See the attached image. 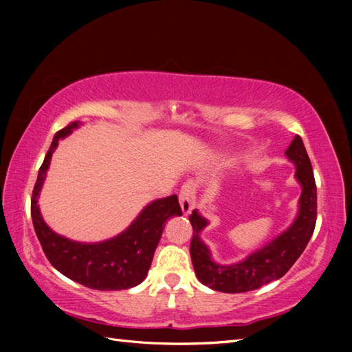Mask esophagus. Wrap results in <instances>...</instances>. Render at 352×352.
Here are the masks:
<instances>
[{"instance_id": "obj_1", "label": "esophagus", "mask_w": 352, "mask_h": 352, "mask_svg": "<svg viewBox=\"0 0 352 352\" xmlns=\"http://www.w3.org/2000/svg\"><path fill=\"white\" fill-rule=\"evenodd\" d=\"M195 193H197V184L193 182H186L183 184V188L180 190V206L183 214H189L193 208L197 206V199H195Z\"/></svg>"}]
</instances>
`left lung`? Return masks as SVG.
<instances>
[{
  "instance_id": "left-lung-1",
  "label": "left lung",
  "mask_w": 352,
  "mask_h": 352,
  "mask_svg": "<svg viewBox=\"0 0 352 352\" xmlns=\"http://www.w3.org/2000/svg\"><path fill=\"white\" fill-rule=\"evenodd\" d=\"M284 154L295 164V177L302 188L300 210L294 223L261 250L250 254L239 263L228 266L218 265L213 261L210 250L199 237V233L208 222L197 210H193L189 216L193 228L190 257L198 280L204 286L226 294L256 290L267 283L281 278L305 250L316 226L318 203L315 175L302 139L298 134Z\"/></svg>"
}]
</instances>
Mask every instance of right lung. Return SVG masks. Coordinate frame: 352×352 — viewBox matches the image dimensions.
Segmentation results:
<instances>
[{"instance_id": "1", "label": "right lung", "mask_w": 352, "mask_h": 352, "mask_svg": "<svg viewBox=\"0 0 352 352\" xmlns=\"http://www.w3.org/2000/svg\"><path fill=\"white\" fill-rule=\"evenodd\" d=\"M78 125V122H71L56 133L37 174L32 195V219L36 236L50 263L68 278L95 290L130 289L145 280L164 222L172 216H182V207L177 195L155 199L121 234L98 243L74 242L56 234L43 222L37 198L58 140L68 136Z\"/></svg>"}]
</instances>
